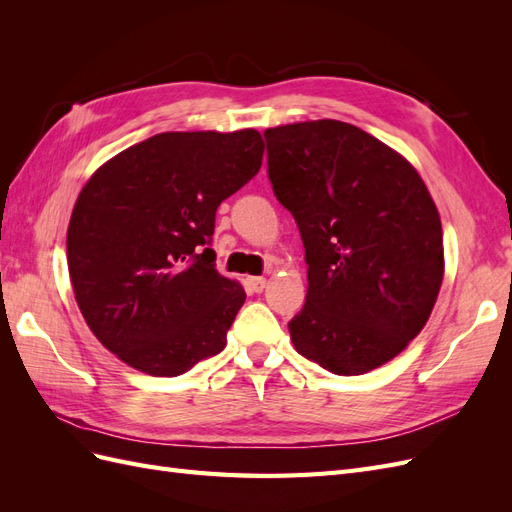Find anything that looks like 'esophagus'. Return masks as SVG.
<instances>
[{"label": "esophagus", "mask_w": 512, "mask_h": 512, "mask_svg": "<svg viewBox=\"0 0 512 512\" xmlns=\"http://www.w3.org/2000/svg\"><path fill=\"white\" fill-rule=\"evenodd\" d=\"M247 286H250L252 292H262L267 288L265 277H247Z\"/></svg>", "instance_id": "1"}]
</instances>
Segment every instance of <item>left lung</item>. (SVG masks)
<instances>
[{
  "label": "left lung",
  "mask_w": 512,
  "mask_h": 512,
  "mask_svg": "<svg viewBox=\"0 0 512 512\" xmlns=\"http://www.w3.org/2000/svg\"><path fill=\"white\" fill-rule=\"evenodd\" d=\"M265 141L273 194L305 247L294 348L337 376L384 365L421 333L442 286V224L423 179L344 121L290 123Z\"/></svg>",
  "instance_id": "left-lung-1"
}]
</instances>
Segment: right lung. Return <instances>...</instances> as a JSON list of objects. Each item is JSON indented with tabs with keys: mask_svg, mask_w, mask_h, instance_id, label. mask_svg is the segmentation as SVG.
<instances>
[{
	"mask_svg": "<svg viewBox=\"0 0 512 512\" xmlns=\"http://www.w3.org/2000/svg\"><path fill=\"white\" fill-rule=\"evenodd\" d=\"M262 153L256 130L162 132L85 183L68 271L89 329L123 363L173 378L224 350L245 290L215 269V211L258 173Z\"/></svg>",
	"mask_w": 512,
	"mask_h": 512,
	"instance_id": "right-lung-1",
	"label": "right lung"
}]
</instances>
